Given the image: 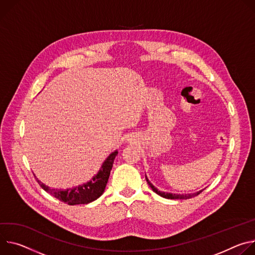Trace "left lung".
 <instances>
[{"mask_svg":"<svg viewBox=\"0 0 255 255\" xmlns=\"http://www.w3.org/2000/svg\"><path fill=\"white\" fill-rule=\"evenodd\" d=\"M146 179H147V182L148 184L150 185V187L152 188V190L154 192H156L158 195L162 196V197H165V199H170V200H187V199H190V197H193L195 195H199L204 189L200 190V191H196L194 193H187V194H176V193H171V192H164V191H161L159 190L157 187H155L151 182L150 180L148 179L147 175H146Z\"/></svg>","mask_w":255,"mask_h":255,"instance_id":"1","label":"left lung"}]
</instances>
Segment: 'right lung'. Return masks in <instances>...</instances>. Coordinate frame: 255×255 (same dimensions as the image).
I'll use <instances>...</instances> for the list:
<instances>
[{"mask_svg":"<svg viewBox=\"0 0 255 255\" xmlns=\"http://www.w3.org/2000/svg\"><path fill=\"white\" fill-rule=\"evenodd\" d=\"M118 150L112 152L102 163L99 171L97 174H95L91 180L87 181L86 183L80 184L78 186H75L73 188H67V189H55L50 188L49 186L42 183L38 178L35 176L37 182L39 185L49 194L53 195L56 199L60 200L61 202H64L70 206L75 205H86L89 203L94 202L98 197L104 192L105 186L107 184L110 171L113 166V161H115Z\"/></svg>","mask_w":255,"mask_h":255,"instance_id":"1","label":"right lung"}]
</instances>
